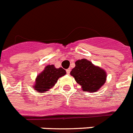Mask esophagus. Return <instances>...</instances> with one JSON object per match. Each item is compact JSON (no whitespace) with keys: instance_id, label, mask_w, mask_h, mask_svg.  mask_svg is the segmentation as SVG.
<instances>
[{"instance_id":"34e87169","label":"esophagus","mask_w":133,"mask_h":133,"mask_svg":"<svg viewBox=\"0 0 133 133\" xmlns=\"http://www.w3.org/2000/svg\"><path fill=\"white\" fill-rule=\"evenodd\" d=\"M70 72H71V69H70V68L68 69H66V73H67L68 75L70 74Z\"/></svg>"}]
</instances>
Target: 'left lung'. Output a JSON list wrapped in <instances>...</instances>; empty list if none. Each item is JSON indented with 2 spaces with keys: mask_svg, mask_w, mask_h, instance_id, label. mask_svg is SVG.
Wrapping results in <instances>:
<instances>
[{
  "mask_svg": "<svg viewBox=\"0 0 133 133\" xmlns=\"http://www.w3.org/2000/svg\"><path fill=\"white\" fill-rule=\"evenodd\" d=\"M77 84L85 92H95L106 82L107 73L105 70L95 66L87 59H82L75 62V66L71 71Z\"/></svg>",
  "mask_w": 133,
  "mask_h": 133,
  "instance_id": "obj_1",
  "label": "left lung"
}]
</instances>
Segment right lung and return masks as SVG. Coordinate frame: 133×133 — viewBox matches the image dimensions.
Returning a JSON list of instances; mask_svg holds the SVG:
<instances>
[{
    "instance_id": "right-lung-1",
    "label": "right lung",
    "mask_w": 133,
    "mask_h": 133,
    "mask_svg": "<svg viewBox=\"0 0 133 133\" xmlns=\"http://www.w3.org/2000/svg\"><path fill=\"white\" fill-rule=\"evenodd\" d=\"M65 74L66 71L62 68L56 69L53 64L46 66L44 70L37 75L34 88L40 93L45 92L53 88L58 79Z\"/></svg>"
}]
</instances>
